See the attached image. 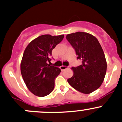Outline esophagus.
Masks as SVG:
<instances>
[{
  "label": "esophagus",
  "instance_id": "obj_1",
  "mask_svg": "<svg viewBox=\"0 0 122 122\" xmlns=\"http://www.w3.org/2000/svg\"><path fill=\"white\" fill-rule=\"evenodd\" d=\"M67 68H68V67H67V66H61V67H60V69H61L62 71H63V70H64L67 69Z\"/></svg>",
  "mask_w": 122,
  "mask_h": 122
}]
</instances>
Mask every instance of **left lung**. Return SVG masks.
<instances>
[{
    "mask_svg": "<svg viewBox=\"0 0 122 122\" xmlns=\"http://www.w3.org/2000/svg\"><path fill=\"white\" fill-rule=\"evenodd\" d=\"M66 39L75 50L81 64L72 67L73 75L68 79L74 89L85 94L101 86L107 71V62L101 45L95 36L85 32L68 34Z\"/></svg>",
    "mask_w": 122,
    "mask_h": 122,
    "instance_id": "left-lung-1",
    "label": "left lung"
}]
</instances>
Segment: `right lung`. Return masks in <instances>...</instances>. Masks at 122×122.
I'll use <instances>...</instances> for the list:
<instances>
[{"label":"right lung","mask_w":122,"mask_h":122,"mask_svg":"<svg viewBox=\"0 0 122 122\" xmlns=\"http://www.w3.org/2000/svg\"><path fill=\"white\" fill-rule=\"evenodd\" d=\"M64 36H40L31 41L24 52L21 75L27 88L36 96L43 97L54 90L55 79L61 70L48 64V62L51 61L52 49L62 41Z\"/></svg>","instance_id":"add662e5"}]
</instances>
